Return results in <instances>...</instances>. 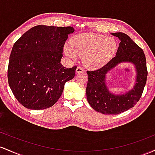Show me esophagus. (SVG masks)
Segmentation results:
<instances>
[{"label":"esophagus","instance_id":"esophagus-1","mask_svg":"<svg viewBox=\"0 0 155 155\" xmlns=\"http://www.w3.org/2000/svg\"><path fill=\"white\" fill-rule=\"evenodd\" d=\"M76 72L77 73H83L85 72V69L82 68L81 67H78L76 69Z\"/></svg>","mask_w":155,"mask_h":155}]
</instances>
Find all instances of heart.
Returning <instances> with one entry per match:
<instances>
[{"label": "heart", "instance_id": "1", "mask_svg": "<svg viewBox=\"0 0 155 155\" xmlns=\"http://www.w3.org/2000/svg\"><path fill=\"white\" fill-rule=\"evenodd\" d=\"M116 46L114 38L87 33L74 36L71 45H65L64 52L72 58H75L77 55L83 57V63L87 67L97 69L113 58Z\"/></svg>", "mask_w": 155, "mask_h": 155}]
</instances>
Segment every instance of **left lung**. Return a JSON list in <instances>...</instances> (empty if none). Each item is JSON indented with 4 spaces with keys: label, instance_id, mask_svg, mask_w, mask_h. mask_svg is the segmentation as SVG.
<instances>
[{
    "label": "left lung",
    "instance_id": "obj_1",
    "mask_svg": "<svg viewBox=\"0 0 155 155\" xmlns=\"http://www.w3.org/2000/svg\"><path fill=\"white\" fill-rule=\"evenodd\" d=\"M120 40L116 55L102 68L87 71L88 83L86 97L94 110L103 114L114 115L129 110L138 102L147 83V68L143 50L129 36L121 32L112 33ZM130 63L135 67L137 75L134 88L121 95H115L109 91L106 85V76L120 63Z\"/></svg>",
    "mask_w": 155,
    "mask_h": 155
}]
</instances>
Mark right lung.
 <instances>
[{"mask_svg":"<svg viewBox=\"0 0 155 155\" xmlns=\"http://www.w3.org/2000/svg\"><path fill=\"white\" fill-rule=\"evenodd\" d=\"M72 27L36 25L14 45L8 67V82L15 98L26 108L52 107L73 79L77 67L61 64L64 46Z\"/></svg>","mask_w":155,"mask_h":155,"instance_id":"obj_1","label":"right lung"}]
</instances>
